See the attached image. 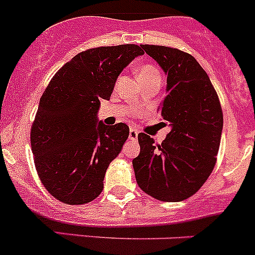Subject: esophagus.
I'll return each instance as SVG.
<instances>
[{
	"label": "esophagus",
	"mask_w": 255,
	"mask_h": 255,
	"mask_svg": "<svg viewBox=\"0 0 255 255\" xmlns=\"http://www.w3.org/2000/svg\"><path fill=\"white\" fill-rule=\"evenodd\" d=\"M137 137V131L135 129H130L129 131V139L131 140H135Z\"/></svg>",
	"instance_id": "esophagus-1"
}]
</instances>
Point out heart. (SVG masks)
<instances>
[{"instance_id":"b5f03b06","label":"heart","mask_w":255,"mask_h":255,"mask_svg":"<svg viewBox=\"0 0 255 255\" xmlns=\"http://www.w3.org/2000/svg\"><path fill=\"white\" fill-rule=\"evenodd\" d=\"M136 77L137 81H145V79H150V78H156V77H159V72L155 67L150 64H143L140 65L139 69L136 71Z\"/></svg>"}]
</instances>
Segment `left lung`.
<instances>
[{"mask_svg":"<svg viewBox=\"0 0 255 255\" xmlns=\"http://www.w3.org/2000/svg\"><path fill=\"white\" fill-rule=\"evenodd\" d=\"M167 76L160 118L169 126L162 144L140 132V154L132 159L137 184L151 197L178 202L206 182L216 163L223 110L211 81L191 54L159 45H141Z\"/></svg>","mask_w":255,"mask_h":255,"instance_id":"obj_1","label":"left lung"}]
</instances>
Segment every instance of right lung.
Listing matches in <instances>:
<instances>
[{"label": "right lung", "instance_id": "right-lung-1", "mask_svg": "<svg viewBox=\"0 0 255 255\" xmlns=\"http://www.w3.org/2000/svg\"><path fill=\"white\" fill-rule=\"evenodd\" d=\"M134 44L82 51L57 72L40 99L32 124L31 150L48 192L68 205L87 204L104 190L109 164L129 136V126L97 119L116 79L136 57Z\"/></svg>", "mask_w": 255, "mask_h": 255}]
</instances>
